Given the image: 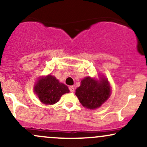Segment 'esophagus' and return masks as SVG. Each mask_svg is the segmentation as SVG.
Wrapping results in <instances>:
<instances>
[{"mask_svg":"<svg viewBox=\"0 0 147 147\" xmlns=\"http://www.w3.org/2000/svg\"><path fill=\"white\" fill-rule=\"evenodd\" d=\"M69 90H70V91L71 92H75V87L71 86L69 87Z\"/></svg>","mask_w":147,"mask_h":147,"instance_id":"obj_1","label":"esophagus"}]
</instances>
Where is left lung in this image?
I'll return each mask as SVG.
<instances>
[{
  "label": "left lung",
  "instance_id": "8db88e82",
  "mask_svg": "<svg viewBox=\"0 0 147 147\" xmlns=\"http://www.w3.org/2000/svg\"><path fill=\"white\" fill-rule=\"evenodd\" d=\"M75 91V95L82 106L92 110L100 107L111 94L108 79L101 77L98 80L90 76L82 79L80 86Z\"/></svg>",
  "mask_w": 147,
  "mask_h": 147
}]
</instances>
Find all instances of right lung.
<instances>
[{
    "mask_svg": "<svg viewBox=\"0 0 147 147\" xmlns=\"http://www.w3.org/2000/svg\"><path fill=\"white\" fill-rule=\"evenodd\" d=\"M34 91L40 101L47 105L55 104L63 94L70 92L66 85L60 83L56 77L50 75L39 77L34 87Z\"/></svg>",
    "mask_w": 147,
    "mask_h": 147,
    "instance_id": "add662e5",
    "label": "right lung"
}]
</instances>
